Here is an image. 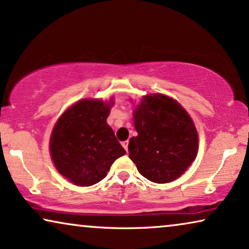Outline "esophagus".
Instances as JSON below:
<instances>
[{
	"mask_svg": "<svg viewBox=\"0 0 249 249\" xmlns=\"http://www.w3.org/2000/svg\"><path fill=\"white\" fill-rule=\"evenodd\" d=\"M121 145L124 146V148L125 149V152H128V145H129V142H128V141L122 142H121Z\"/></svg>",
	"mask_w": 249,
	"mask_h": 249,
	"instance_id": "1",
	"label": "esophagus"
}]
</instances>
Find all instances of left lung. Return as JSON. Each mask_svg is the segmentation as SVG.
<instances>
[{
	"mask_svg": "<svg viewBox=\"0 0 249 249\" xmlns=\"http://www.w3.org/2000/svg\"><path fill=\"white\" fill-rule=\"evenodd\" d=\"M138 135L129 142V158L139 173L156 183L179 178L197 155L198 137L181 105L164 95H148L134 112Z\"/></svg>",
	"mask_w": 249,
	"mask_h": 249,
	"instance_id": "8db88e82",
	"label": "left lung"
}]
</instances>
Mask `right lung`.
<instances>
[{
    "instance_id": "1",
    "label": "right lung",
    "mask_w": 249,
    "mask_h": 249,
    "mask_svg": "<svg viewBox=\"0 0 249 249\" xmlns=\"http://www.w3.org/2000/svg\"><path fill=\"white\" fill-rule=\"evenodd\" d=\"M110 105L83 100L68 108L54 125L50 142L54 165L74 185L100 182L112 163L125 154L107 124Z\"/></svg>"
}]
</instances>
